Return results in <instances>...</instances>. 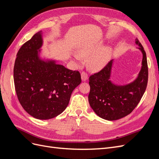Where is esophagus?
<instances>
[{
    "instance_id": "34e87169",
    "label": "esophagus",
    "mask_w": 159,
    "mask_h": 159,
    "mask_svg": "<svg viewBox=\"0 0 159 159\" xmlns=\"http://www.w3.org/2000/svg\"><path fill=\"white\" fill-rule=\"evenodd\" d=\"M81 80H82V81H86L88 79V75L85 71L81 72Z\"/></svg>"
}]
</instances>
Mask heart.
I'll use <instances>...</instances> for the list:
<instances>
[{
  "label": "heart",
  "instance_id": "obj_1",
  "mask_svg": "<svg viewBox=\"0 0 159 159\" xmlns=\"http://www.w3.org/2000/svg\"><path fill=\"white\" fill-rule=\"evenodd\" d=\"M102 47V43L91 46H87L81 48L79 50L80 54L81 56H89L88 64L91 68L96 70L102 68L106 64L110 59L111 49L109 47H105L99 49ZM74 57L78 60H80V56L78 54H74Z\"/></svg>",
  "mask_w": 159,
  "mask_h": 159
}]
</instances>
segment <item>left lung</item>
<instances>
[{
  "instance_id": "left-lung-1",
  "label": "left lung",
  "mask_w": 159,
  "mask_h": 159,
  "mask_svg": "<svg viewBox=\"0 0 159 159\" xmlns=\"http://www.w3.org/2000/svg\"><path fill=\"white\" fill-rule=\"evenodd\" d=\"M143 54L142 67L137 78L125 85H117L110 81L113 60L98 73L89 78L90 92L88 100L91 107L101 118L114 121L131 113L140 102L148 82V65L146 52L135 40Z\"/></svg>"
}]
</instances>
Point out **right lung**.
<instances>
[{
    "instance_id": "add662e5",
    "label": "right lung",
    "mask_w": 159,
    "mask_h": 159,
    "mask_svg": "<svg viewBox=\"0 0 159 159\" xmlns=\"http://www.w3.org/2000/svg\"><path fill=\"white\" fill-rule=\"evenodd\" d=\"M42 43L40 31L19 49L14 66V82L24 109L33 117L46 120L64 111L81 79L78 71L67 69L54 60H41Z\"/></svg>"
}]
</instances>
